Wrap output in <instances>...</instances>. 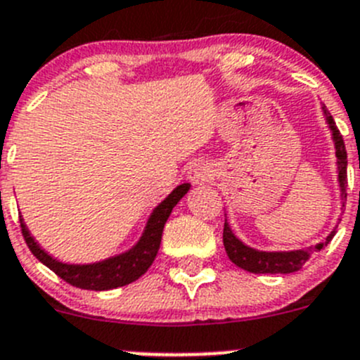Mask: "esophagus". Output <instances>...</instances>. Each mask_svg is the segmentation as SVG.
Listing matches in <instances>:
<instances>
[{
	"label": "esophagus",
	"instance_id": "34e87169",
	"mask_svg": "<svg viewBox=\"0 0 360 360\" xmlns=\"http://www.w3.org/2000/svg\"><path fill=\"white\" fill-rule=\"evenodd\" d=\"M188 179L193 184H204L212 179V169L209 163L205 162H195L188 169Z\"/></svg>",
	"mask_w": 360,
	"mask_h": 360
}]
</instances>
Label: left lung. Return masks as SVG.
I'll return each instance as SVG.
<instances>
[{
    "mask_svg": "<svg viewBox=\"0 0 360 360\" xmlns=\"http://www.w3.org/2000/svg\"><path fill=\"white\" fill-rule=\"evenodd\" d=\"M322 109L327 124H329L330 131H333V141L334 148H336L338 158V181H340L341 190V204H343L345 207V200H347V149H345L343 137H341L340 130H338L330 112L326 107H322ZM334 233H336V229L327 236V239L323 240V243L316 244V246H309L306 248V250L258 251L246 246L243 240L237 239L225 219V226H223V246H225V251L226 255H229L230 260H232L237 267L244 269V271H250V273L255 274H288L302 269V265L309 260V257H311L315 251L322 250L323 246H327V244L330 243Z\"/></svg>",
    "mask_w": 360,
    "mask_h": 360,
    "instance_id": "obj_1",
    "label": "left lung"
}]
</instances>
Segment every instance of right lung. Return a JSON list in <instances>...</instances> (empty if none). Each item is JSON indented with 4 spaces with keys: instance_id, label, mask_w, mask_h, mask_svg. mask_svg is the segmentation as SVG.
I'll use <instances>...</instances> for the list:
<instances>
[{
    "instance_id": "obj_1",
    "label": "right lung",
    "mask_w": 360,
    "mask_h": 360,
    "mask_svg": "<svg viewBox=\"0 0 360 360\" xmlns=\"http://www.w3.org/2000/svg\"><path fill=\"white\" fill-rule=\"evenodd\" d=\"M188 190H190V184H179L162 204L156 205L155 211L149 216L144 233L131 250L107 258V260L96 262V264H63L38 246L22 219H20V230H22L24 240L31 253L66 283L77 288H84V290H110V288L124 287V285L139 280L151 267L160 250V243H162L163 226H165L174 205L188 193Z\"/></svg>"
}]
</instances>
